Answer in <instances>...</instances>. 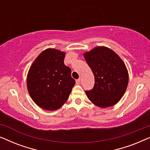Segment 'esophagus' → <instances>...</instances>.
I'll return each mask as SVG.
<instances>
[{"instance_id":"obj_1","label":"esophagus","mask_w":150,"mask_h":150,"mask_svg":"<svg viewBox=\"0 0 150 150\" xmlns=\"http://www.w3.org/2000/svg\"><path fill=\"white\" fill-rule=\"evenodd\" d=\"M76 83L77 85H80V83H81V79H79L76 80Z\"/></svg>"}]
</instances>
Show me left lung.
<instances>
[{"label":"left lung","instance_id":"obj_1","mask_svg":"<svg viewBox=\"0 0 150 150\" xmlns=\"http://www.w3.org/2000/svg\"><path fill=\"white\" fill-rule=\"evenodd\" d=\"M84 57L95 79L93 89L85 91L90 101L101 108L117 103L128 83V73L123 61L106 47H96L85 53Z\"/></svg>","mask_w":150,"mask_h":150}]
</instances>
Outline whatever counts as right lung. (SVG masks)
<instances>
[{
    "label": "right lung",
    "instance_id": "1",
    "mask_svg": "<svg viewBox=\"0 0 150 150\" xmlns=\"http://www.w3.org/2000/svg\"><path fill=\"white\" fill-rule=\"evenodd\" d=\"M65 52L49 48L33 63L27 76L28 93L37 105L57 110L65 103L75 85L71 69L64 64Z\"/></svg>",
    "mask_w": 150,
    "mask_h": 150
}]
</instances>
